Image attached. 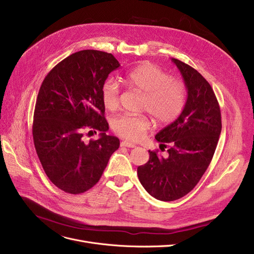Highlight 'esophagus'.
<instances>
[{
  "mask_svg": "<svg viewBox=\"0 0 254 254\" xmlns=\"http://www.w3.org/2000/svg\"><path fill=\"white\" fill-rule=\"evenodd\" d=\"M120 145L124 146V147H128V148H134V147L136 146V145L134 144V143L128 142V141H121Z\"/></svg>",
  "mask_w": 254,
  "mask_h": 254,
  "instance_id": "esophagus-1",
  "label": "esophagus"
}]
</instances>
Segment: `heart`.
Masks as SVG:
<instances>
[{"label":"heart","instance_id":"b5f03b06","mask_svg":"<svg viewBox=\"0 0 254 254\" xmlns=\"http://www.w3.org/2000/svg\"><path fill=\"white\" fill-rule=\"evenodd\" d=\"M127 87L143 93L142 109L159 125H169L183 113L187 103L185 85L164 71L159 66L149 62L142 63L130 69L124 76ZM102 102L110 111L119 105V87L113 79H108L102 86ZM115 133L128 140H138L150 127L149 119L144 115L123 114L115 117L112 123Z\"/></svg>","mask_w":254,"mask_h":254}]
</instances>
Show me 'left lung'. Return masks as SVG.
Returning <instances> with one entry per match:
<instances>
[{
  "mask_svg": "<svg viewBox=\"0 0 254 254\" xmlns=\"http://www.w3.org/2000/svg\"><path fill=\"white\" fill-rule=\"evenodd\" d=\"M171 60L183 75L188 98L181 116L156 135L161 148L169 143L167 157L148 150V162L137 168L144 189L162 201L180 199L194 189L213 159L222 128L211 85L190 65Z\"/></svg>",
  "mask_w": 254,
  "mask_h": 254,
  "instance_id": "1",
  "label": "left lung"
}]
</instances>
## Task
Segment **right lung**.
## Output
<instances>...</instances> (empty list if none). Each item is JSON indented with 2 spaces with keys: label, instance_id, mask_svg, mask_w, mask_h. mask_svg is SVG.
<instances>
[{
  "label": "right lung",
  "instance_id": "obj_1",
  "mask_svg": "<svg viewBox=\"0 0 254 254\" xmlns=\"http://www.w3.org/2000/svg\"><path fill=\"white\" fill-rule=\"evenodd\" d=\"M120 66L112 54L84 50L71 54L47 74L37 95L32 134L50 181L69 194H81L100 181L119 139L109 136L102 86ZM100 139L83 141L87 131Z\"/></svg>",
  "mask_w": 254,
  "mask_h": 254
}]
</instances>
